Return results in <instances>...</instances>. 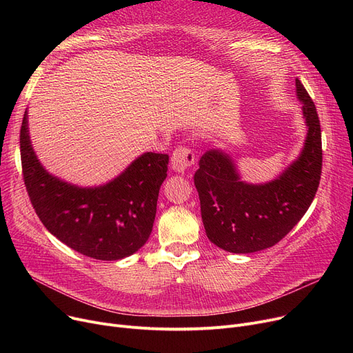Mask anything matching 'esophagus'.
<instances>
[{"mask_svg":"<svg viewBox=\"0 0 353 353\" xmlns=\"http://www.w3.org/2000/svg\"><path fill=\"white\" fill-rule=\"evenodd\" d=\"M194 164V154L189 147L180 145L172 154V169L177 173H184Z\"/></svg>","mask_w":353,"mask_h":353,"instance_id":"esophagus-1","label":"esophagus"}]
</instances>
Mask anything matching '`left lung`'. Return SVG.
Wrapping results in <instances>:
<instances>
[{
    "label": "left lung",
    "mask_w": 353,
    "mask_h": 353,
    "mask_svg": "<svg viewBox=\"0 0 353 353\" xmlns=\"http://www.w3.org/2000/svg\"><path fill=\"white\" fill-rule=\"evenodd\" d=\"M307 127L299 157L263 184L240 179L234 160L220 148L201 156L194 174L201 220L212 243L230 253H253L274 246L309 209L322 173L321 123L306 88L296 79Z\"/></svg>",
    "instance_id": "obj_1"
}]
</instances>
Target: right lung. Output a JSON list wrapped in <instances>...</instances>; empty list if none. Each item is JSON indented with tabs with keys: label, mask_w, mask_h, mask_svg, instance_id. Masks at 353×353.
<instances>
[{
	"label": "right lung",
	"mask_w": 353,
	"mask_h": 353,
	"mask_svg": "<svg viewBox=\"0 0 353 353\" xmlns=\"http://www.w3.org/2000/svg\"><path fill=\"white\" fill-rule=\"evenodd\" d=\"M20 148L31 205L47 230L64 245L97 261H119L144 246L153 229L169 156L143 153L116 179L80 188L52 176L37 159L27 110Z\"/></svg>",
	"instance_id": "add662e5"
}]
</instances>
